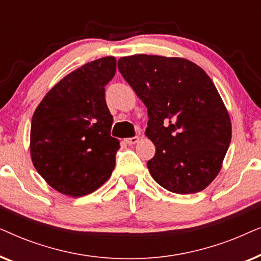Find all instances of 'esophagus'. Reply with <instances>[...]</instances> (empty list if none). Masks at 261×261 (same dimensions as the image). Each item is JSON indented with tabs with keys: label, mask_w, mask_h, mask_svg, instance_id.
<instances>
[{
	"label": "esophagus",
	"mask_w": 261,
	"mask_h": 261,
	"mask_svg": "<svg viewBox=\"0 0 261 261\" xmlns=\"http://www.w3.org/2000/svg\"><path fill=\"white\" fill-rule=\"evenodd\" d=\"M124 141H126L128 145H134V144H137V142L139 141V138H138V137L128 138V139H126V140H124Z\"/></svg>",
	"instance_id": "1"
}]
</instances>
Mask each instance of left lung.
I'll return each mask as SVG.
<instances>
[{"label":"left lung","mask_w":261,"mask_h":261,"mask_svg":"<svg viewBox=\"0 0 261 261\" xmlns=\"http://www.w3.org/2000/svg\"><path fill=\"white\" fill-rule=\"evenodd\" d=\"M117 67L147 108L153 179L174 194L202 191L219 174L231 139L229 115L213 81L183 58L137 55L120 58Z\"/></svg>","instance_id":"8db88e82"}]
</instances>
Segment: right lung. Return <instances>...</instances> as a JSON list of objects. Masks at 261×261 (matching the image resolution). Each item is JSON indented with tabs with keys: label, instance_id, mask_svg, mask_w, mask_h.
Returning a JSON list of instances; mask_svg holds the SVG:
<instances>
[{
	"label": "right lung",
	"instance_id": "add662e5",
	"mask_svg": "<svg viewBox=\"0 0 261 261\" xmlns=\"http://www.w3.org/2000/svg\"><path fill=\"white\" fill-rule=\"evenodd\" d=\"M115 72L114 57L85 64L57 83L32 117V162L64 195L91 194L112 176L120 141L110 135L105 87Z\"/></svg>",
	"mask_w": 261,
	"mask_h": 261
}]
</instances>
